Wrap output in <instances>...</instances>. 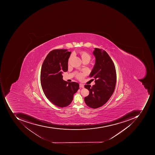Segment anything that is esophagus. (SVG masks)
I'll list each match as a JSON object with an SVG mask.
<instances>
[{
  "label": "esophagus",
  "instance_id": "34e87169",
  "mask_svg": "<svg viewBox=\"0 0 155 155\" xmlns=\"http://www.w3.org/2000/svg\"><path fill=\"white\" fill-rule=\"evenodd\" d=\"M80 88H84V85H83V84H81V83H80Z\"/></svg>",
  "mask_w": 155,
  "mask_h": 155
}]
</instances>
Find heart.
<instances>
[{
	"label": "heart",
	"instance_id": "b5f03b06",
	"mask_svg": "<svg viewBox=\"0 0 155 155\" xmlns=\"http://www.w3.org/2000/svg\"><path fill=\"white\" fill-rule=\"evenodd\" d=\"M81 58L82 60H83V62L85 61H90V59H91V56L86 52H82L81 53ZM73 55H71L70 56V58L69 59V62L70 61V60L72 58ZM85 73H80V74H78L77 75V78L80 80H82L85 77Z\"/></svg>",
	"mask_w": 155,
	"mask_h": 155
}]
</instances>
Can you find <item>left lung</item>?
<instances>
[{"label":"left lung","instance_id":"left-lung-1","mask_svg":"<svg viewBox=\"0 0 155 155\" xmlns=\"http://www.w3.org/2000/svg\"><path fill=\"white\" fill-rule=\"evenodd\" d=\"M93 54L95 64L89 76L95 79V84L84 86L89 91L84 101L89 107L97 108L104 105L113 94L117 74L114 63L105 51L95 48Z\"/></svg>","mask_w":155,"mask_h":155}]
</instances>
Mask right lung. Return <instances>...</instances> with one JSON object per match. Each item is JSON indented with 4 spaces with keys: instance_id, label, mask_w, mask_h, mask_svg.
<instances>
[{
    "instance_id": "add662e5",
    "label": "right lung",
    "mask_w": 155,
    "mask_h": 155,
    "mask_svg": "<svg viewBox=\"0 0 155 155\" xmlns=\"http://www.w3.org/2000/svg\"><path fill=\"white\" fill-rule=\"evenodd\" d=\"M71 53L67 49L51 51L45 59L41 70V85L45 94L54 104L61 107L70 104L79 88L77 82H67L62 79V74L68 70Z\"/></svg>"
}]
</instances>
